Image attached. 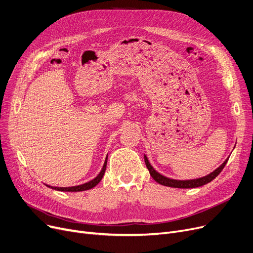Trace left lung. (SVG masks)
Segmentation results:
<instances>
[{
  "label": "left lung",
  "instance_id": "obj_1",
  "mask_svg": "<svg viewBox=\"0 0 253 253\" xmlns=\"http://www.w3.org/2000/svg\"><path fill=\"white\" fill-rule=\"evenodd\" d=\"M144 160H145V164L147 169L151 175V177L155 180L156 182L165 185V186H169V187H176V188H195V187H199L202 185H205L209 182H211L213 179H215L219 175V173L222 171V169L224 168V166L226 165L228 159L219 167L216 169L214 172L210 173L209 175L202 177V178H198V179H192V180H174V179H170L167 178L163 175H161L160 173L156 172L153 168L151 167V165L148 162V159L146 158V155H144Z\"/></svg>",
  "mask_w": 253,
  "mask_h": 253
}]
</instances>
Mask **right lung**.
I'll list each match as a JSON object with an SVG mask.
<instances>
[{"label": "right lung", "mask_w": 253, "mask_h": 253, "mask_svg": "<svg viewBox=\"0 0 253 253\" xmlns=\"http://www.w3.org/2000/svg\"><path fill=\"white\" fill-rule=\"evenodd\" d=\"M106 166H107V158H106V161L104 163V166H103V169L102 171L100 172V174L95 177L94 179H92L91 181L87 182V183H84V184H81V185H78V186H72V187H54V186H49L47 185L48 187H51L52 189H55V190H59V191H83V190H87V189H90L92 187H94L95 185H97L104 176L105 174V171H106Z\"/></svg>", "instance_id": "1"}]
</instances>
